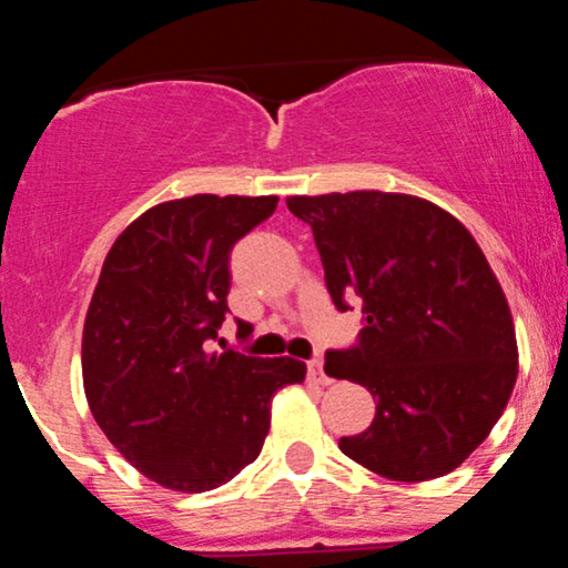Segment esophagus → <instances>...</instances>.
Listing matches in <instances>:
<instances>
[{"label": "esophagus", "instance_id": "esophagus-1", "mask_svg": "<svg viewBox=\"0 0 568 568\" xmlns=\"http://www.w3.org/2000/svg\"><path fill=\"white\" fill-rule=\"evenodd\" d=\"M306 368H310V376H312V379H315V382L331 384L328 374H325V371H323V361H321V357H315V361H310V366H306Z\"/></svg>", "mask_w": 568, "mask_h": 568}]
</instances>
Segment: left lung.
<instances>
[{
  "mask_svg": "<svg viewBox=\"0 0 568 568\" xmlns=\"http://www.w3.org/2000/svg\"><path fill=\"white\" fill-rule=\"evenodd\" d=\"M288 211L315 234L338 310L363 298L352 349L325 374L363 384L376 416L338 448L389 480L456 470L497 425L518 376L515 325L497 275L467 226L400 192L296 194Z\"/></svg>",
  "mask_w": 568,
  "mask_h": 568,
  "instance_id": "left-lung-1",
  "label": "left lung"
}]
</instances>
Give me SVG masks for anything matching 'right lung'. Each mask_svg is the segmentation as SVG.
<instances>
[{"mask_svg": "<svg viewBox=\"0 0 568 568\" xmlns=\"http://www.w3.org/2000/svg\"><path fill=\"white\" fill-rule=\"evenodd\" d=\"M277 197L192 194L149 207L114 240L82 328L98 427L141 475L200 494L262 452L272 397L302 384L293 357L207 352L230 293V253Z\"/></svg>", "mask_w": 568, "mask_h": 568, "instance_id": "obj_1", "label": "right lung"}]
</instances>
